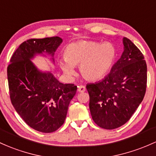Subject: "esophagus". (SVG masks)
Here are the masks:
<instances>
[{"instance_id": "1", "label": "esophagus", "mask_w": 156, "mask_h": 156, "mask_svg": "<svg viewBox=\"0 0 156 156\" xmlns=\"http://www.w3.org/2000/svg\"><path fill=\"white\" fill-rule=\"evenodd\" d=\"M85 90H86V88H85V87L83 86V85L78 87V91L79 92H85Z\"/></svg>"}]
</instances>
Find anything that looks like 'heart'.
Listing matches in <instances>:
<instances>
[{"instance_id":"heart-1","label":"heart","mask_w":156,"mask_h":156,"mask_svg":"<svg viewBox=\"0 0 156 156\" xmlns=\"http://www.w3.org/2000/svg\"><path fill=\"white\" fill-rule=\"evenodd\" d=\"M116 49L111 43L80 41L65 47L64 60L59 65L64 73L71 77L75 74V66H79L81 76L87 81L103 78L110 71L116 58Z\"/></svg>"}]
</instances>
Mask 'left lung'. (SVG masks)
Masks as SVG:
<instances>
[{
	"label": "left lung",
	"mask_w": 156,
	"mask_h": 156,
	"mask_svg": "<svg viewBox=\"0 0 156 156\" xmlns=\"http://www.w3.org/2000/svg\"><path fill=\"white\" fill-rule=\"evenodd\" d=\"M124 52L101 81L87 85L90 109L100 127L113 129L129 121L143 101L147 87V64L143 54L124 37Z\"/></svg>",
	"instance_id": "8db88e82"
}]
</instances>
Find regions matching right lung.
I'll list each match as a JSON object with an SVG mask.
<instances>
[{"instance_id": "add662e5", "label": "right lung", "mask_w": 156, "mask_h": 156, "mask_svg": "<svg viewBox=\"0 0 156 156\" xmlns=\"http://www.w3.org/2000/svg\"><path fill=\"white\" fill-rule=\"evenodd\" d=\"M62 42L57 36L27 40L16 49L7 68L13 107L30 127L41 133H52L63 125L77 86L61 83L51 72L37 69L32 60L47 54L54 64Z\"/></svg>"}]
</instances>
